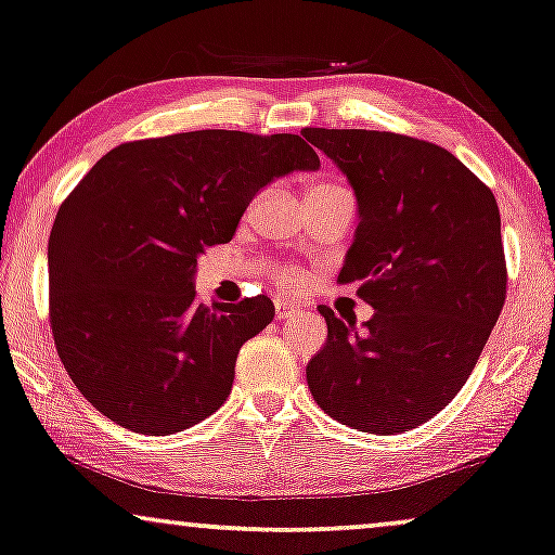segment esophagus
Here are the masks:
<instances>
[{
  "instance_id": "34e87169",
  "label": "esophagus",
  "mask_w": 555,
  "mask_h": 555,
  "mask_svg": "<svg viewBox=\"0 0 555 555\" xmlns=\"http://www.w3.org/2000/svg\"><path fill=\"white\" fill-rule=\"evenodd\" d=\"M299 312V307L294 305V301H286V299H276V320H289L294 314Z\"/></svg>"
}]
</instances>
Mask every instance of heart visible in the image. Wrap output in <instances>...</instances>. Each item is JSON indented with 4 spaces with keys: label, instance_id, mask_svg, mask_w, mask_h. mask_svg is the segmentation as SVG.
<instances>
[{
    "label": "heart",
    "instance_id": "obj_1",
    "mask_svg": "<svg viewBox=\"0 0 555 555\" xmlns=\"http://www.w3.org/2000/svg\"><path fill=\"white\" fill-rule=\"evenodd\" d=\"M276 279H279V284L289 286V289H294V286L301 284V276H299L297 271H292V269H282V271L276 273Z\"/></svg>",
    "mask_w": 555,
    "mask_h": 555
}]
</instances>
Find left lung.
Here are the masks:
<instances>
[{
    "instance_id": "obj_1",
    "label": "left lung",
    "mask_w": 555,
    "mask_h": 555,
    "mask_svg": "<svg viewBox=\"0 0 555 555\" xmlns=\"http://www.w3.org/2000/svg\"><path fill=\"white\" fill-rule=\"evenodd\" d=\"M346 173L359 225L340 284L374 318L356 327L330 307L327 343L307 363L322 410L361 433L423 425L459 395L507 294L500 207L453 153L378 130H301Z\"/></svg>"
}]
</instances>
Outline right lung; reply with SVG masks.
Instances as JSON below:
<instances>
[{"label": "right lung", "mask_w": 555, "mask_h": 555, "mask_svg": "<svg viewBox=\"0 0 555 555\" xmlns=\"http://www.w3.org/2000/svg\"><path fill=\"white\" fill-rule=\"evenodd\" d=\"M314 168L299 135L241 130L132 140L91 166L55 215L48 284L61 363L104 417L171 435L225 404L273 301L199 305L196 258L233 241L266 184Z\"/></svg>", "instance_id": "1"}]
</instances>
